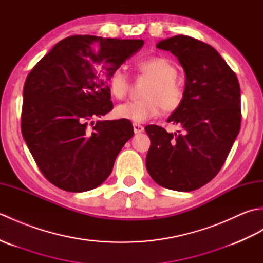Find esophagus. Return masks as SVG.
I'll use <instances>...</instances> for the list:
<instances>
[{"label":"esophagus","mask_w":263,"mask_h":263,"mask_svg":"<svg viewBox=\"0 0 263 263\" xmlns=\"http://www.w3.org/2000/svg\"><path fill=\"white\" fill-rule=\"evenodd\" d=\"M133 130H135V133H141L143 132V126L140 124H137V123H133Z\"/></svg>","instance_id":"obj_1"}]
</instances>
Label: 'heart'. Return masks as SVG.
I'll return each mask as SVG.
<instances>
[{"label": "heart", "mask_w": 263, "mask_h": 263, "mask_svg": "<svg viewBox=\"0 0 263 263\" xmlns=\"http://www.w3.org/2000/svg\"><path fill=\"white\" fill-rule=\"evenodd\" d=\"M141 74L149 77V83L143 96L146 99L121 104L115 108V116L122 120L143 123L160 114L161 107L166 111H173L180 107L184 90L175 78L176 66L170 60L154 57L138 63ZM108 88L116 99L126 96L130 89V80L122 68H116L108 78Z\"/></svg>", "instance_id": "1"}]
</instances>
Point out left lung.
<instances>
[{"instance_id": "1", "label": "left lung", "mask_w": 263, "mask_h": 263, "mask_svg": "<svg viewBox=\"0 0 263 263\" xmlns=\"http://www.w3.org/2000/svg\"><path fill=\"white\" fill-rule=\"evenodd\" d=\"M156 47L177 58L185 87L181 106L167 119L180 131L144 127L150 138L146 167L160 186L190 192L210 182L231 152L241 127V89L236 74L208 44L177 35Z\"/></svg>"}]
</instances>
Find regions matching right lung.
Listing matches in <instances>:
<instances>
[{
    "mask_svg": "<svg viewBox=\"0 0 263 263\" xmlns=\"http://www.w3.org/2000/svg\"><path fill=\"white\" fill-rule=\"evenodd\" d=\"M142 39L64 38L28 74L21 132L43 175L68 192H85L109 176L132 138L130 121H97L113 109L108 78L143 46Z\"/></svg>",
    "mask_w": 263,
    "mask_h": 263,
    "instance_id": "right-lung-1",
    "label": "right lung"
}]
</instances>
